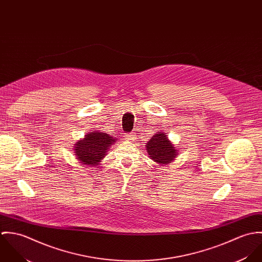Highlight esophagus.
<instances>
[{"mask_svg":"<svg viewBox=\"0 0 262 262\" xmlns=\"http://www.w3.org/2000/svg\"><path fill=\"white\" fill-rule=\"evenodd\" d=\"M127 139H133L134 138V133H128L125 135Z\"/></svg>","mask_w":262,"mask_h":262,"instance_id":"esophagus-1","label":"esophagus"}]
</instances>
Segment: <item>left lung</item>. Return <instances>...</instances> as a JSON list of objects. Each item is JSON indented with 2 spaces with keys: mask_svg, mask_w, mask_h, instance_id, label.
<instances>
[{
  "mask_svg": "<svg viewBox=\"0 0 262 262\" xmlns=\"http://www.w3.org/2000/svg\"><path fill=\"white\" fill-rule=\"evenodd\" d=\"M150 159L161 165H166L178 156V150L168 140L165 133L158 132L153 135L145 145Z\"/></svg>",
  "mask_w": 262,
  "mask_h": 262,
  "instance_id": "8db88e82",
  "label": "left lung"
}]
</instances>
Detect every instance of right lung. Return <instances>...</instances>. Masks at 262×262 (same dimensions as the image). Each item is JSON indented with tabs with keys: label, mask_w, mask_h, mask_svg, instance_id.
I'll return each instance as SVG.
<instances>
[{
	"label": "right lung",
	"mask_w": 262,
	"mask_h": 262,
	"mask_svg": "<svg viewBox=\"0 0 262 262\" xmlns=\"http://www.w3.org/2000/svg\"><path fill=\"white\" fill-rule=\"evenodd\" d=\"M116 139L112 136L98 131L84 135V138L75 144V153L78 161L82 164L96 166L105 157L109 147Z\"/></svg>",
	"instance_id": "obj_1"
}]
</instances>
